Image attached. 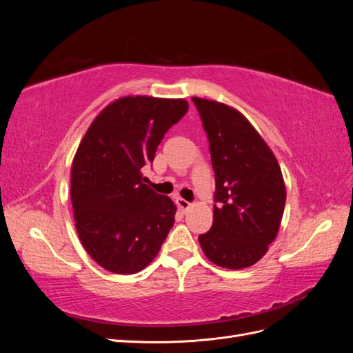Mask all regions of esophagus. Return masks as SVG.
<instances>
[{
  "mask_svg": "<svg viewBox=\"0 0 353 353\" xmlns=\"http://www.w3.org/2000/svg\"><path fill=\"white\" fill-rule=\"evenodd\" d=\"M176 205H178L179 209H183V210H187V209L191 208V203L187 201L185 199H181V197L176 199Z\"/></svg>",
  "mask_w": 353,
  "mask_h": 353,
  "instance_id": "34e87169",
  "label": "esophagus"
}]
</instances>
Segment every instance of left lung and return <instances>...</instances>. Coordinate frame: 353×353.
<instances>
[{"label": "left lung", "mask_w": 353, "mask_h": 353, "mask_svg": "<svg viewBox=\"0 0 353 353\" xmlns=\"http://www.w3.org/2000/svg\"><path fill=\"white\" fill-rule=\"evenodd\" d=\"M193 103L208 134L216 183L212 228L199 236L201 250L222 268H248L279 234L285 205L281 169L239 110L199 97Z\"/></svg>", "instance_id": "left-lung-1"}]
</instances>
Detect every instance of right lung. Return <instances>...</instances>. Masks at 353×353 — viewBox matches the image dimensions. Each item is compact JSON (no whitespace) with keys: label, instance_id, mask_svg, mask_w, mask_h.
<instances>
[{"label":"right lung","instance_id":"1","mask_svg":"<svg viewBox=\"0 0 353 353\" xmlns=\"http://www.w3.org/2000/svg\"><path fill=\"white\" fill-rule=\"evenodd\" d=\"M187 110L183 99L128 95L110 103L83 135L70 175L74 227L104 270L140 272L174 227L176 206L144 184L141 168Z\"/></svg>","mask_w":353,"mask_h":353}]
</instances>
